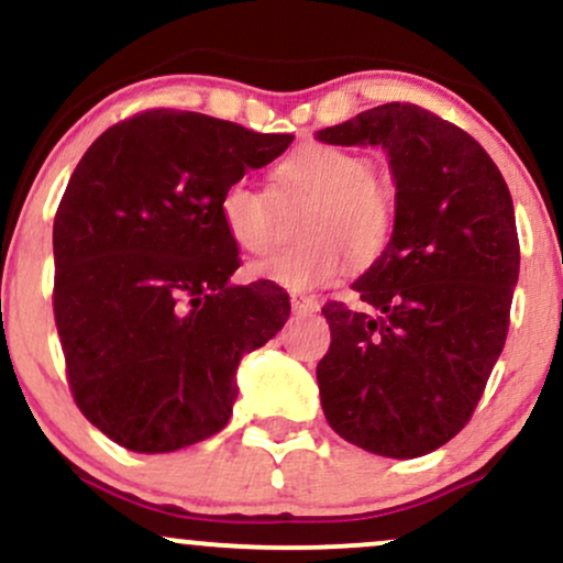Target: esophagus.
<instances>
[{
  "label": "esophagus",
  "instance_id": "esophagus-1",
  "mask_svg": "<svg viewBox=\"0 0 563 563\" xmlns=\"http://www.w3.org/2000/svg\"><path fill=\"white\" fill-rule=\"evenodd\" d=\"M290 307H294L296 314H314L320 309V301L312 299V296L294 294V296H290Z\"/></svg>",
  "mask_w": 563,
  "mask_h": 563
}]
</instances>
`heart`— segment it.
I'll use <instances>...</instances> for the list:
<instances>
[{"instance_id":"obj_1","label":"heart","mask_w":563,"mask_h":563,"mask_svg":"<svg viewBox=\"0 0 563 563\" xmlns=\"http://www.w3.org/2000/svg\"><path fill=\"white\" fill-rule=\"evenodd\" d=\"M283 198L312 200L299 224L301 245L251 264L256 280L288 290L333 283L346 269L367 267L384 254L397 222V190L373 172L357 151L309 142L277 166ZM219 219L228 238L245 254H267L275 245V200L249 179H235L219 196Z\"/></svg>"}]
</instances>
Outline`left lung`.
I'll list each match as a JSON object with an SVG mask.
<instances>
[{"mask_svg":"<svg viewBox=\"0 0 563 563\" xmlns=\"http://www.w3.org/2000/svg\"><path fill=\"white\" fill-rule=\"evenodd\" d=\"M318 140L380 145L397 183L391 241L352 286L363 309L322 307V412L367 452L426 455L471 421L506 344L519 280L514 200L479 142L412 102L371 108Z\"/></svg>","mask_w":563,"mask_h":563,"instance_id":"1","label":"left lung"}]
</instances>
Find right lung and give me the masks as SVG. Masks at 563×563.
Masks as SVG:
<instances>
[{"instance_id": "obj_1", "label": "right lung", "mask_w": 563, "mask_h": 563, "mask_svg": "<svg viewBox=\"0 0 563 563\" xmlns=\"http://www.w3.org/2000/svg\"><path fill=\"white\" fill-rule=\"evenodd\" d=\"M294 134L153 108L84 153L55 214V325L74 402L121 448L174 452L228 426L243 354L286 325L288 294L230 286L219 196Z\"/></svg>"}]
</instances>
